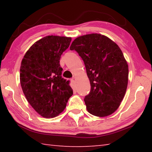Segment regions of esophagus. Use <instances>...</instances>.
Returning <instances> with one entry per match:
<instances>
[{
    "label": "esophagus",
    "mask_w": 152,
    "mask_h": 152,
    "mask_svg": "<svg viewBox=\"0 0 152 152\" xmlns=\"http://www.w3.org/2000/svg\"><path fill=\"white\" fill-rule=\"evenodd\" d=\"M76 77H75V76H73V78L71 79V81L72 82H76Z\"/></svg>",
    "instance_id": "34e87169"
}]
</instances>
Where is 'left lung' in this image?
<instances>
[{
  "label": "left lung",
  "mask_w": 152,
  "mask_h": 152,
  "mask_svg": "<svg viewBox=\"0 0 152 152\" xmlns=\"http://www.w3.org/2000/svg\"><path fill=\"white\" fill-rule=\"evenodd\" d=\"M70 49L84 61L91 83V91L84 98L87 110L96 117L111 115L120 106L128 84V64L122 51L98 33L80 36Z\"/></svg>",
  "instance_id": "8db88e82"
}]
</instances>
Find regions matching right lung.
<instances>
[{
  "label": "right lung",
  "instance_id": "obj_1",
  "mask_svg": "<svg viewBox=\"0 0 152 152\" xmlns=\"http://www.w3.org/2000/svg\"><path fill=\"white\" fill-rule=\"evenodd\" d=\"M72 38L49 35L28 50L21 61L20 82L25 97L36 112L53 118L65 109L73 90L61 77V55Z\"/></svg>",
  "mask_w": 152,
  "mask_h": 152
}]
</instances>
